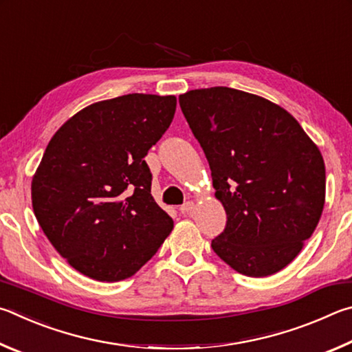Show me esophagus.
Here are the masks:
<instances>
[{"label":"esophagus","instance_id":"1","mask_svg":"<svg viewBox=\"0 0 352 352\" xmlns=\"http://www.w3.org/2000/svg\"><path fill=\"white\" fill-rule=\"evenodd\" d=\"M193 208H195V202H193V201H188V202H186V204H184V206H181L179 212H181L182 214H188V213L193 212Z\"/></svg>","mask_w":352,"mask_h":352}]
</instances>
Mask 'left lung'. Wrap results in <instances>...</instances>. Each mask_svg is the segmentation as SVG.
<instances>
[{
    "instance_id": "8db88e82",
    "label": "left lung",
    "mask_w": 352,
    "mask_h": 352,
    "mask_svg": "<svg viewBox=\"0 0 352 352\" xmlns=\"http://www.w3.org/2000/svg\"><path fill=\"white\" fill-rule=\"evenodd\" d=\"M212 170L227 224L212 249L236 272L285 269L322 217L324 162L294 116L267 98L214 86L179 96Z\"/></svg>"
}]
</instances>
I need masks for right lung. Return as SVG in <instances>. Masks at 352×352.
Returning <instances> with one entry per match:
<instances>
[{"mask_svg":"<svg viewBox=\"0 0 352 352\" xmlns=\"http://www.w3.org/2000/svg\"><path fill=\"white\" fill-rule=\"evenodd\" d=\"M175 111V96H120L78 111L49 140L30 187L34 213L80 274L129 278L170 235L144 157Z\"/></svg>","mask_w":352,"mask_h":352,"instance_id":"add662e5","label":"right lung"}]
</instances>
